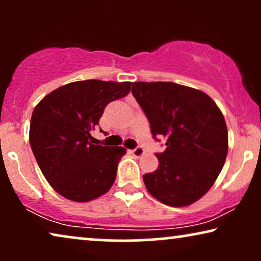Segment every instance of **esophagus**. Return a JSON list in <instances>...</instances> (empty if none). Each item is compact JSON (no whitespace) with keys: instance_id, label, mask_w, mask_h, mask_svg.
<instances>
[{"instance_id":"esophagus-1","label":"esophagus","mask_w":261,"mask_h":261,"mask_svg":"<svg viewBox=\"0 0 261 261\" xmlns=\"http://www.w3.org/2000/svg\"><path fill=\"white\" fill-rule=\"evenodd\" d=\"M132 153H133V155L137 156V158H140V156H142V155L145 154V149L142 148V147H140V146H139V147L134 148L133 151H132Z\"/></svg>"}]
</instances>
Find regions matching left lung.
I'll return each mask as SVG.
<instances>
[{"instance_id":"1","label":"left lung","mask_w":261,"mask_h":261,"mask_svg":"<svg viewBox=\"0 0 261 261\" xmlns=\"http://www.w3.org/2000/svg\"><path fill=\"white\" fill-rule=\"evenodd\" d=\"M132 94L147 116L153 138L166 139L165 151L155 154L158 169L142 176L148 192L170 206L198 201L226 162L223 114L203 91L172 82H135Z\"/></svg>"}]
</instances>
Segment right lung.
Masks as SVG:
<instances>
[{
	"instance_id": "right-lung-1",
	"label": "right lung",
	"mask_w": 261,
	"mask_h": 261,
	"mask_svg": "<svg viewBox=\"0 0 261 261\" xmlns=\"http://www.w3.org/2000/svg\"><path fill=\"white\" fill-rule=\"evenodd\" d=\"M130 84L72 82L49 92L34 108L32 151L46 180L63 197L89 202L112 188L126 148L94 145L91 132L107 105L128 95Z\"/></svg>"
}]
</instances>
